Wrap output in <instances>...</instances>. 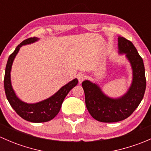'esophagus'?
Listing matches in <instances>:
<instances>
[{"instance_id":"1","label":"esophagus","mask_w":151,"mask_h":151,"mask_svg":"<svg viewBox=\"0 0 151 151\" xmlns=\"http://www.w3.org/2000/svg\"><path fill=\"white\" fill-rule=\"evenodd\" d=\"M77 79H78L79 83H83V81H84V80L85 79V76L83 74H79L78 75H77Z\"/></svg>"}]
</instances>
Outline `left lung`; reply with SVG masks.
<instances>
[{"mask_svg":"<svg viewBox=\"0 0 151 151\" xmlns=\"http://www.w3.org/2000/svg\"><path fill=\"white\" fill-rule=\"evenodd\" d=\"M118 49L121 54H126L133 71V81L124 96L115 99L109 98L95 83L88 80L82 83L87 109L91 116L100 122H118L127 118L140 104L145 91L144 63L137 49L124 37H118Z\"/></svg>","mask_w":151,"mask_h":151,"instance_id":"left-lung-1","label":"left lung"}]
</instances>
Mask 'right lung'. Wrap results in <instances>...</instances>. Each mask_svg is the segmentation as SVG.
Masks as SVG:
<instances>
[{"instance_id":"obj_1","label":"right lung","mask_w":151,"mask_h":151,"mask_svg":"<svg viewBox=\"0 0 151 151\" xmlns=\"http://www.w3.org/2000/svg\"><path fill=\"white\" fill-rule=\"evenodd\" d=\"M38 40V38L31 37L25 39L16 47L14 51L10 55L6 66L5 76H4V89L6 96L12 107L15 112L25 121L33 123H44L51 121L55 118L60 111L62 103L65 97L70 91L77 85V79L71 80V82L62 87L57 93L47 99L36 103V104H27L23 102L17 97L13 91L11 83V69L12 63L15 56L19 52V48L25 45L33 43Z\"/></svg>"}]
</instances>
